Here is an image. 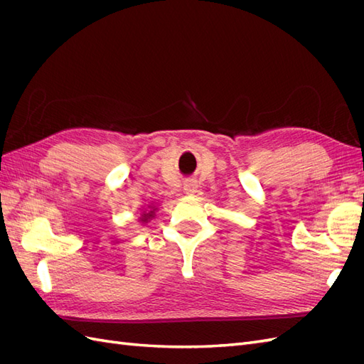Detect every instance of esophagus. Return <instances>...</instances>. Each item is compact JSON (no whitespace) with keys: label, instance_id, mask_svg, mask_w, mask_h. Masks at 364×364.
Segmentation results:
<instances>
[{"label":"esophagus","instance_id":"obj_1","mask_svg":"<svg viewBox=\"0 0 364 364\" xmlns=\"http://www.w3.org/2000/svg\"><path fill=\"white\" fill-rule=\"evenodd\" d=\"M197 188H199V185H197V182L194 179H190V181H185L183 183V191L186 194H194L197 193Z\"/></svg>","mask_w":364,"mask_h":364}]
</instances>
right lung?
<instances>
[{
	"label": "right lung",
	"mask_w": 364,
	"mask_h": 364,
	"mask_svg": "<svg viewBox=\"0 0 364 364\" xmlns=\"http://www.w3.org/2000/svg\"><path fill=\"white\" fill-rule=\"evenodd\" d=\"M153 217H155V209H151V211L142 214V215L139 217V222H141V223H147L149 220H151Z\"/></svg>",
	"instance_id": "obj_1"
}]
</instances>
